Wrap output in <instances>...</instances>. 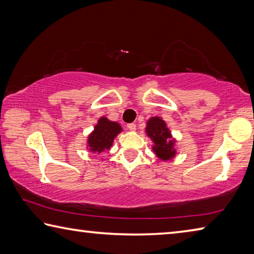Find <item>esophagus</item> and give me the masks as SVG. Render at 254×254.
<instances>
[{"mask_svg":"<svg viewBox=\"0 0 254 254\" xmlns=\"http://www.w3.org/2000/svg\"><path fill=\"white\" fill-rule=\"evenodd\" d=\"M127 128H128V130L135 131L136 130V125L135 124H128L127 125Z\"/></svg>","mask_w":254,"mask_h":254,"instance_id":"1","label":"esophagus"}]
</instances>
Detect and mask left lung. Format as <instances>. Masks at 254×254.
<instances>
[{
	"mask_svg": "<svg viewBox=\"0 0 254 254\" xmlns=\"http://www.w3.org/2000/svg\"><path fill=\"white\" fill-rule=\"evenodd\" d=\"M145 132L148 138L153 141L152 149L158 159L168 162L174 159L176 152V138L172 135V131L167 127L165 120L159 116L150 117L146 122Z\"/></svg>",
	"mask_w": 254,
	"mask_h": 254,
	"instance_id": "8db88e82",
	"label": "left lung"
}]
</instances>
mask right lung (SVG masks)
<instances>
[{"mask_svg":"<svg viewBox=\"0 0 254 254\" xmlns=\"http://www.w3.org/2000/svg\"><path fill=\"white\" fill-rule=\"evenodd\" d=\"M122 131V125L102 116L98 119L93 130L88 135L86 148L93 154L104 153L113 146L115 138Z\"/></svg>","mask_w":254,"mask_h":254,"instance_id":"1","label":"right lung"}]
</instances>
